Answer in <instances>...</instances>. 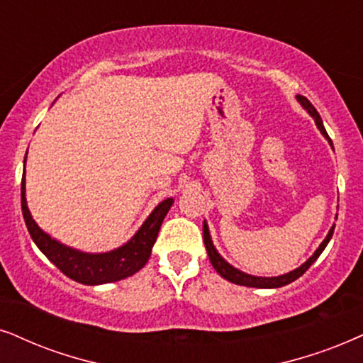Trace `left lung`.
Returning a JSON list of instances; mask_svg holds the SVG:
<instances>
[{
	"mask_svg": "<svg viewBox=\"0 0 363 363\" xmlns=\"http://www.w3.org/2000/svg\"><path fill=\"white\" fill-rule=\"evenodd\" d=\"M296 100H298V104H300L301 107H303L306 112L310 113L311 117H313V121L316 123V127H318V130L322 132V135L328 140L330 147L333 149L332 139H330L328 134H327V130H325L322 117H320V113L316 112V108L313 107V105L310 104V100L306 99V97H303V95H296ZM333 229H335V224H333L332 228H330L327 238H325V240L320 242V246L316 247L315 253L311 255L310 258L306 259L303 264L298 266L296 269H293V272H290V273L279 274V277H253V274H247L245 272H241V269L235 268V266H233V264H229L228 261L224 259L223 256L218 253V250H216L214 242H213V240H211L209 226H208V223H206V221L203 223V238H204L206 251H208V256H209V259H211V264L214 266L216 272L221 274L224 279H228V281H231V283H235V284H241V286H250V288H281V286H286V284H290L291 281H295V279L300 278L301 274H303L306 269H308L310 266L315 263L316 258H318V256L323 253V250H325V247H327L330 240H332Z\"/></svg>",
	"mask_w": 363,
	"mask_h": 363,
	"instance_id": "8db88e82",
	"label": "left lung"
}]
</instances>
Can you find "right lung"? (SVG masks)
<instances>
[{"label":"right lung","mask_w":363,"mask_h":363,"mask_svg":"<svg viewBox=\"0 0 363 363\" xmlns=\"http://www.w3.org/2000/svg\"><path fill=\"white\" fill-rule=\"evenodd\" d=\"M172 204V197H167L155 206L149 218L137 229L135 235L122 246L112 251H105V253H85V251L75 250V247L55 240L36 224L28 209V203H26L25 172L21 179V211L31 240L63 274L82 284H90V286L121 281L144 268L152 253V246L157 240L164 218Z\"/></svg>","instance_id":"obj_1"}]
</instances>
